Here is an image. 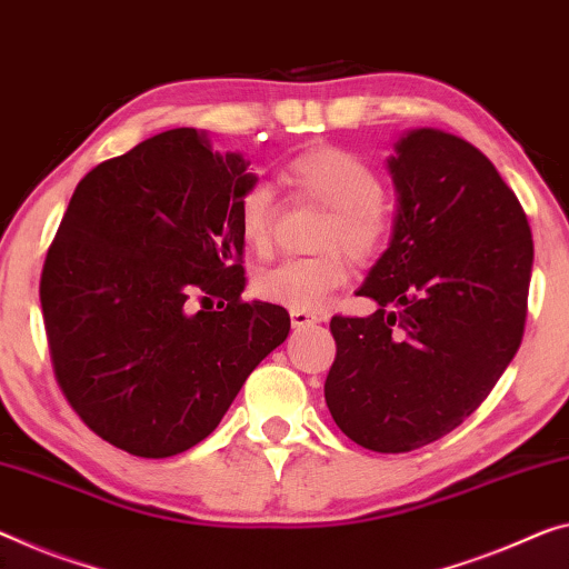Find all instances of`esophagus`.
<instances>
[{"label":"esophagus","instance_id":"34e87169","mask_svg":"<svg viewBox=\"0 0 569 569\" xmlns=\"http://www.w3.org/2000/svg\"><path fill=\"white\" fill-rule=\"evenodd\" d=\"M292 328H310L315 322H320V315L308 312V310H290Z\"/></svg>","mask_w":569,"mask_h":569}]
</instances>
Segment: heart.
I'll use <instances>...</instances> for the list:
<instances>
[{
    "label": "heart",
    "mask_w": 569,
    "mask_h": 569,
    "mask_svg": "<svg viewBox=\"0 0 569 569\" xmlns=\"http://www.w3.org/2000/svg\"><path fill=\"white\" fill-rule=\"evenodd\" d=\"M279 180L297 196L312 198L333 211L320 236L330 249L315 257L284 259L254 279V290L269 302L292 310H318L346 282L343 249L353 259H369L381 249L389 231L379 174L356 154L338 147L300 152L279 170ZM241 241L254 254H269L274 243V206L264 186L249 188L236 206Z\"/></svg>",
    "instance_id": "b5f03b06"
}]
</instances>
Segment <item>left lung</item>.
Wrapping results in <instances>:
<instances>
[{
  "mask_svg": "<svg viewBox=\"0 0 569 569\" xmlns=\"http://www.w3.org/2000/svg\"><path fill=\"white\" fill-rule=\"evenodd\" d=\"M387 170L395 233L358 290L379 310L330 320L326 405L361 448L409 452L473 415L517 356L535 243L519 198L466 139L412 129Z\"/></svg>",
  "mask_w": 569,
  "mask_h": 569,
  "instance_id": "1",
  "label": "left lung"
}]
</instances>
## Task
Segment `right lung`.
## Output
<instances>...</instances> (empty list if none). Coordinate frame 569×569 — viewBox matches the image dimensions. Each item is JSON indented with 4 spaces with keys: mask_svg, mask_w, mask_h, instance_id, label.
Segmentation results:
<instances>
[{
    "mask_svg": "<svg viewBox=\"0 0 569 569\" xmlns=\"http://www.w3.org/2000/svg\"><path fill=\"white\" fill-rule=\"evenodd\" d=\"M247 168L198 129L154 134L78 182L50 243L40 305L56 379L129 456L206 440L290 333L284 308L241 300L236 206L257 186Z\"/></svg>",
    "mask_w": 569,
    "mask_h": 569,
    "instance_id": "add662e5",
    "label": "right lung"
}]
</instances>
